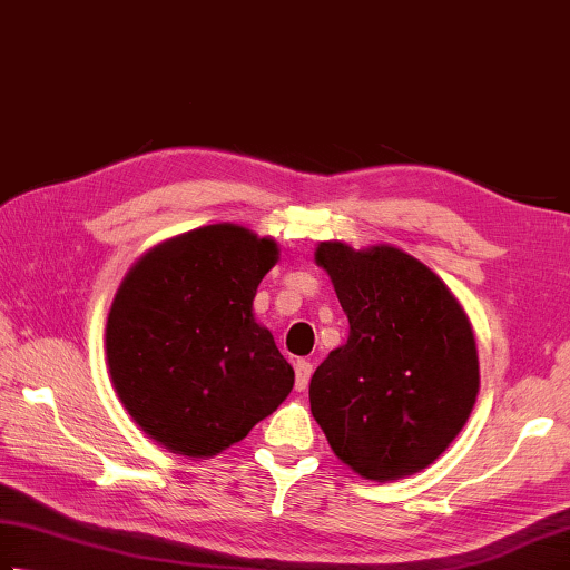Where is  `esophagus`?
I'll return each mask as SVG.
<instances>
[{
    "instance_id": "obj_1",
    "label": "esophagus",
    "mask_w": 570,
    "mask_h": 570,
    "mask_svg": "<svg viewBox=\"0 0 570 570\" xmlns=\"http://www.w3.org/2000/svg\"><path fill=\"white\" fill-rule=\"evenodd\" d=\"M311 375H313V363L311 361H297L295 363V387L297 391H305L307 383H311Z\"/></svg>"
}]
</instances>
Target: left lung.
Returning a JSON list of instances; mask_svg holds the SVG:
<instances>
[{"instance_id":"8db88e82","label":"left lung","mask_w":570,"mask_h":570,"mask_svg":"<svg viewBox=\"0 0 570 570\" xmlns=\"http://www.w3.org/2000/svg\"><path fill=\"white\" fill-rule=\"evenodd\" d=\"M351 323L317 365L311 411L333 453L371 481L417 473L461 433L478 395V353L463 307L397 247L321 243Z\"/></svg>"}]
</instances>
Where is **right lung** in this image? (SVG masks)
Returning <instances> with one entry per match:
<instances>
[{
	"mask_svg": "<svg viewBox=\"0 0 570 570\" xmlns=\"http://www.w3.org/2000/svg\"><path fill=\"white\" fill-rule=\"evenodd\" d=\"M275 263L273 239L209 225L149 249L119 285L109 375L132 421L173 453L225 451L291 395L295 371L253 317Z\"/></svg>",
	"mask_w": 570,
	"mask_h": 570,
	"instance_id": "obj_1",
	"label": "right lung"
}]
</instances>
